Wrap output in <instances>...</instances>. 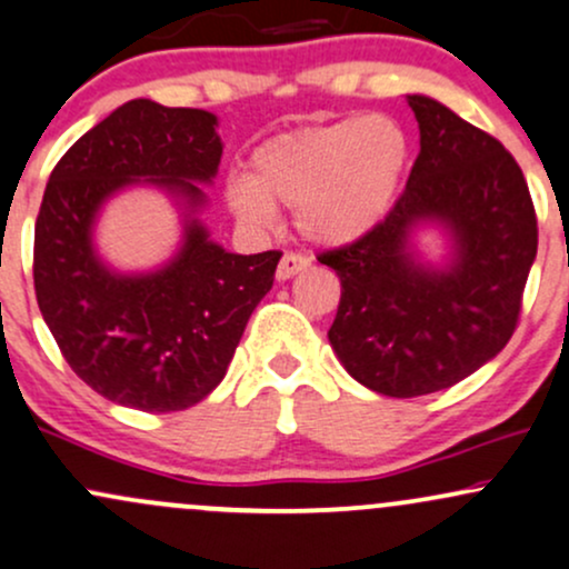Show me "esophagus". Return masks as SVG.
Masks as SVG:
<instances>
[{"mask_svg": "<svg viewBox=\"0 0 569 569\" xmlns=\"http://www.w3.org/2000/svg\"><path fill=\"white\" fill-rule=\"evenodd\" d=\"M307 267H310V259H305L302 253H283V259L278 264V280H289L297 272L307 270Z\"/></svg>", "mask_w": 569, "mask_h": 569, "instance_id": "esophagus-1", "label": "esophagus"}]
</instances>
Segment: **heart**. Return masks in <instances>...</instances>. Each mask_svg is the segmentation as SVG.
I'll use <instances>...</instances> for the list:
<instances>
[{"mask_svg":"<svg viewBox=\"0 0 569 569\" xmlns=\"http://www.w3.org/2000/svg\"><path fill=\"white\" fill-rule=\"evenodd\" d=\"M409 139L393 117H345L270 136L248 176H230L224 200L246 227H267L293 208L310 243L350 246L388 217L409 168Z\"/></svg>","mask_w":569,"mask_h":569,"instance_id":"obj_1","label":"heart"}]
</instances>
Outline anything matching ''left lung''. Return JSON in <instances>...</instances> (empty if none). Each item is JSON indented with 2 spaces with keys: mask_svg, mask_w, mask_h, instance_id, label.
<instances>
[{
  "mask_svg": "<svg viewBox=\"0 0 569 569\" xmlns=\"http://www.w3.org/2000/svg\"><path fill=\"white\" fill-rule=\"evenodd\" d=\"M420 154L390 213L356 243L318 257L342 283L329 342L352 380L390 398L452 388L511 339L538 253L525 173L498 139L436 98L407 96ZM448 238L439 266L413 238Z\"/></svg>",
  "mask_w": 569,
  "mask_h": 569,
  "instance_id": "8db88e82",
  "label": "left lung"
}]
</instances>
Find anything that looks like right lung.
<instances>
[{
	"label": "right lung",
	"mask_w": 569,
	"mask_h": 569,
	"mask_svg": "<svg viewBox=\"0 0 569 569\" xmlns=\"http://www.w3.org/2000/svg\"><path fill=\"white\" fill-rule=\"evenodd\" d=\"M217 114L149 98L117 107L58 160L34 227L44 323L84 385L120 407L181 411L224 380L283 253H232L200 213L219 173ZM128 186L162 188L182 211L166 266L120 273L94 248L102 206Z\"/></svg>",
	"instance_id": "add662e5"
}]
</instances>
